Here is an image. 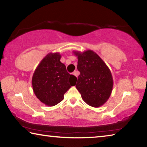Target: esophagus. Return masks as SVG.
<instances>
[{"instance_id": "34e87169", "label": "esophagus", "mask_w": 147, "mask_h": 147, "mask_svg": "<svg viewBox=\"0 0 147 147\" xmlns=\"http://www.w3.org/2000/svg\"><path fill=\"white\" fill-rule=\"evenodd\" d=\"M73 74H74V76H76L77 78H78V71H74V72H73Z\"/></svg>"}]
</instances>
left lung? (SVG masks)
<instances>
[{"instance_id": "obj_1", "label": "left lung", "mask_w": 147, "mask_h": 147, "mask_svg": "<svg viewBox=\"0 0 147 147\" xmlns=\"http://www.w3.org/2000/svg\"><path fill=\"white\" fill-rule=\"evenodd\" d=\"M78 56L77 69L80 71L76 88L86 104L99 107L106 102L113 88L111 72L95 53L87 51L74 53Z\"/></svg>"}]
</instances>
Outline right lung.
<instances>
[{"label": "right lung", "instance_id": "obj_1", "mask_svg": "<svg viewBox=\"0 0 147 147\" xmlns=\"http://www.w3.org/2000/svg\"><path fill=\"white\" fill-rule=\"evenodd\" d=\"M59 53H50L45 57L32 77L34 93L39 100L53 106L63 100L64 94L76 84V77L67 71L59 61Z\"/></svg>", "mask_w": 147, "mask_h": 147}]
</instances>
